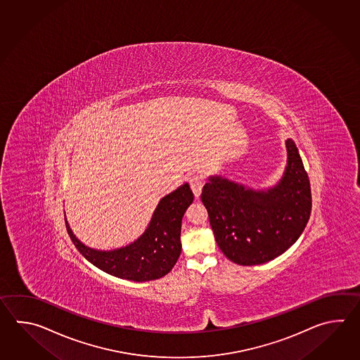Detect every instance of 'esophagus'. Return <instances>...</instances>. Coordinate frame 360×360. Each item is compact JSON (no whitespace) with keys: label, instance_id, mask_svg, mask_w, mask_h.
<instances>
[{"label":"esophagus","instance_id":"34e87169","mask_svg":"<svg viewBox=\"0 0 360 360\" xmlns=\"http://www.w3.org/2000/svg\"><path fill=\"white\" fill-rule=\"evenodd\" d=\"M189 184H191V191L194 193V195L198 198L199 194H200V191H202V188H203V185H205V180H203V177L202 176H193L189 179Z\"/></svg>","mask_w":360,"mask_h":360}]
</instances>
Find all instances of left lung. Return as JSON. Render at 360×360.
<instances>
[{
    "instance_id": "8db88e82",
    "label": "left lung",
    "mask_w": 360,
    "mask_h": 360,
    "mask_svg": "<svg viewBox=\"0 0 360 360\" xmlns=\"http://www.w3.org/2000/svg\"><path fill=\"white\" fill-rule=\"evenodd\" d=\"M287 166L279 183L255 191L222 176H210L200 199L216 243L238 265H260L285 252L305 229L311 191L296 144L288 139Z\"/></svg>"
}]
</instances>
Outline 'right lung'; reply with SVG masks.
<instances>
[{"label":"right lung","instance_id":"right-lung-1","mask_svg":"<svg viewBox=\"0 0 360 360\" xmlns=\"http://www.w3.org/2000/svg\"><path fill=\"white\" fill-rule=\"evenodd\" d=\"M194 199L189 184L165 195L154 210L146 231L126 247L99 251L84 245L69 226H65L73 245L100 270L132 282H148L169 274L181 253V220Z\"/></svg>","mask_w":360,"mask_h":360}]
</instances>
